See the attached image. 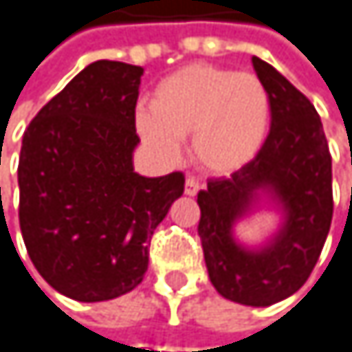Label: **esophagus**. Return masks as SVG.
<instances>
[{
    "label": "esophagus",
    "mask_w": 352,
    "mask_h": 352,
    "mask_svg": "<svg viewBox=\"0 0 352 352\" xmlns=\"http://www.w3.org/2000/svg\"><path fill=\"white\" fill-rule=\"evenodd\" d=\"M198 190H200L198 179H196V177H188V179H186V194H188V196H196Z\"/></svg>",
    "instance_id": "esophagus-1"
}]
</instances>
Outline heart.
I'll return each instance as SVG.
<instances>
[{"instance_id": "b5f03b06", "label": "heart", "mask_w": 352, "mask_h": 352, "mask_svg": "<svg viewBox=\"0 0 352 352\" xmlns=\"http://www.w3.org/2000/svg\"><path fill=\"white\" fill-rule=\"evenodd\" d=\"M271 102L256 74L190 64L164 77L138 114L140 135L173 158L192 135L194 160L212 173L246 164L265 144Z\"/></svg>"}]
</instances>
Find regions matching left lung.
I'll return each instance as SVG.
<instances>
[{"label":"left lung","mask_w":352,"mask_h":352,"mask_svg":"<svg viewBox=\"0 0 352 352\" xmlns=\"http://www.w3.org/2000/svg\"><path fill=\"white\" fill-rule=\"evenodd\" d=\"M252 66L269 94L271 127L250 162L208 179L198 194V236L214 290L240 305L269 307L302 288L328 238L332 154L309 98L265 60L254 56ZM261 187L285 202L287 225L271 247L248 253L233 242L231 223Z\"/></svg>","instance_id":"1"}]
</instances>
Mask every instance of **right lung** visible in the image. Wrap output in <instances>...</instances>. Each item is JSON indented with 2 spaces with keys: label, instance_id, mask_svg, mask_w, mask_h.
Here are the masks:
<instances>
[{
  "label": "right lung",
  "instance_id": "1",
  "mask_svg": "<svg viewBox=\"0 0 352 352\" xmlns=\"http://www.w3.org/2000/svg\"><path fill=\"white\" fill-rule=\"evenodd\" d=\"M144 68L98 60L54 96L24 131L18 221L41 278L60 294L100 302L148 271L150 242L186 177H142L135 104Z\"/></svg>",
  "mask_w": 352,
  "mask_h": 352
}]
</instances>
